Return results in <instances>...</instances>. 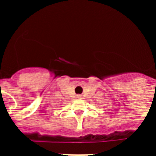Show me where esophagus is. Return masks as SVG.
Here are the masks:
<instances>
[{"mask_svg": "<svg viewBox=\"0 0 156 156\" xmlns=\"http://www.w3.org/2000/svg\"><path fill=\"white\" fill-rule=\"evenodd\" d=\"M77 98H80V95H77Z\"/></svg>", "mask_w": 156, "mask_h": 156, "instance_id": "esophagus-1", "label": "esophagus"}]
</instances>
